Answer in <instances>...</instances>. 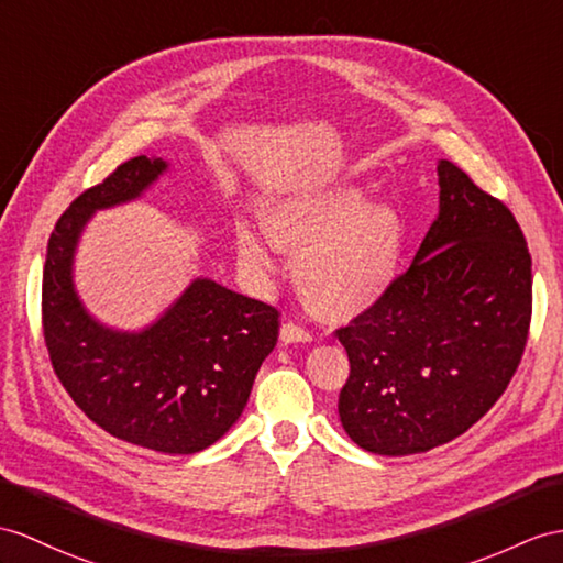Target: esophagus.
<instances>
[{
	"label": "esophagus",
	"instance_id": "esophagus-1",
	"mask_svg": "<svg viewBox=\"0 0 563 563\" xmlns=\"http://www.w3.org/2000/svg\"><path fill=\"white\" fill-rule=\"evenodd\" d=\"M310 339H312V334L308 332L303 324H298L294 320L282 324V341H284V344H298V341H310Z\"/></svg>",
	"mask_w": 563,
	"mask_h": 563
}]
</instances>
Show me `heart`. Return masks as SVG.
Returning <instances> with one entry per match:
<instances>
[{"label":"heart","instance_id":"heart-1","mask_svg":"<svg viewBox=\"0 0 563 563\" xmlns=\"http://www.w3.org/2000/svg\"><path fill=\"white\" fill-rule=\"evenodd\" d=\"M267 234L239 229V257L260 279L277 269V245L298 253L296 279L314 312L349 320L387 294L404 253V219L387 205L367 208L355 188L310 190L272 205Z\"/></svg>","mask_w":563,"mask_h":563}]
</instances>
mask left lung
<instances>
[{
    "label": "left lung",
    "instance_id": "1",
    "mask_svg": "<svg viewBox=\"0 0 563 563\" xmlns=\"http://www.w3.org/2000/svg\"><path fill=\"white\" fill-rule=\"evenodd\" d=\"M440 217L413 265L375 306L336 329L351 373L346 434L379 456L420 454L497 404L523 358L532 260L514 212L440 159Z\"/></svg>",
    "mask_w": 563,
    "mask_h": 563
}]
</instances>
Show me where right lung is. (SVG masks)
<instances>
[{"instance_id": "obj_1", "label": "right lung", "mask_w": 563, "mask_h": 563, "mask_svg": "<svg viewBox=\"0 0 563 563\" xmlns=\"http://www.w3.org/2000/svg\"><path fill=\"white\" fill-rule=\"evenodd\" d=\"M164 169L159 157L121 162L57 219L43 269V336L54 375L95 424L162 454H196L243 413L257 369L277 344L282 312L196 279L153 327L121 334L90 318L71 284L88 217L139 198Z\"/></svg>"}]
</instances>
